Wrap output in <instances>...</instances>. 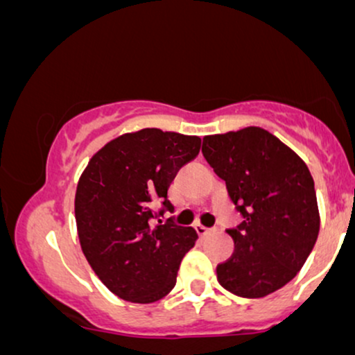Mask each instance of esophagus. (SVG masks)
I'll list each match as a JSON object with an SVG mask.
<instances>
[{
    "label": "esophagus",
    "instance_id": "34e87169",
    "mask_svg": "<svg viewBox=\"0 0 355 355\" xmlns=\"http://www.w3.org/2000/svg\"><path fill=\"white\" fill-rule=\"evenodd\" d=\"M195 229H197L200 237H209V235H214L218 232V229H207V227H203V225H197Z\"/></svg>",
    "mask_w": 355,
    "mask_h": 355
}]
</instances>
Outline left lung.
<instances>
[{"mask_svg": "<svg viewBox=\"0 0 355 355\" xmlns=\"http://www.w3.org/2000/svg\"><path fill=\"white\" fill-rule=\"evenodd\" d=\"M202 153L243 217L227 230L235 250L217 266L220 285L247 299L279 291L304 267L319 235L309 166L260 126L203 137Z\"/></svg>", "mask_w": 355, "mask_h": 355, "instance_id": "obj_1", "label": "left lung"}]
</instances>
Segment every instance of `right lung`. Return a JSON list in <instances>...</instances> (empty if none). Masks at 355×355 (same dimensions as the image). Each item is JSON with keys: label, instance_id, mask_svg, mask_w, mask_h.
Here are the masks:
<instances>
[{"label": "right lung", "instance_id": "add662e5", "mask_svg": "<svg viewBox=\"0 0 355 355\" xmlns=\"http://www.w3.org/2000/svg\"><path fill=\"white\" fill-rule=\"evenodd\" d=\"M200 146V137L144 128L108 141L81 173L75 195L81 250L120 299L152 304L177 284L182 259L198 235L170 220L153 225V209L162 203L173 210L170 183Z\"/></svg>", "mask_w": 355, "mask_h": 355}]
</instances>
